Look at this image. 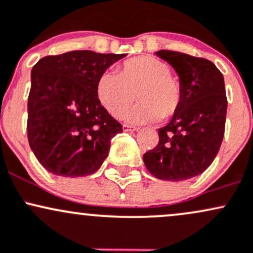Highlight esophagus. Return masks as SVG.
<instances>
[{"instance_id":"34e87169","label":"esophagus","mask_w":253,"mask_h":253,"mask_svg":"<svg viewBox=\"0 0 253 253\" xmlns=\"http://www.w3.org/2000/svg\"><path fill=\"white\" fill-rule=\"evenodd\" d=\"M123 130L124 131H137V127H135V126H127V124H124L123 126Z\"/></svg>"}]
</instances>
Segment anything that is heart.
<instances>
[{
    "label": "heart",
    "mask_w": 253,
    "mask_h": 253,
    "mask_svg": "<svg viewBox=\"0 0 253 253\" xmlns=\"http://www.w3.org/2000/svg\"><path fill=\"white\" fill-rule=\"evenodd\" d=\"M96 94L105 109L115 118H122L134 103L127 119L144 123L171 118L183 103V86L171 74L166 62L152 56L126 59L117 69V75L105 72L96 84Z\"/></svg>",
    "instance_id": "heart-1"
}]
</instances>
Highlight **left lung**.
<instances>
[{"label": "left lung", "instance_id": "left-lung-1", "mask_svg": "<svg viewBox=\"0 0 253 253\" xmlns=\"http://www.w3.org/2000/svg\"><path fill=\"white\" fill-rule=\"evenodd\" d=\"M177 72L183 103L169 123L158 129L157 147L143 154L150 174L163 180H185L206 171L225 135L227 96L220 70L206 58L183 52H155Z\"/></svg>", "mask_w": 253, "mask_h": 253}]
</instances>
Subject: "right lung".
I'll use <instances>...</instances> for the list:
<instances>
[{
  "instance_id": "add662e5",
  "label": "right lung",
  "mask_w": 253,
  "mask_h": 253,
  "mask_svg": "<svg viewBox=\"0 0 253 253\" xmlns=\"http://www.w3.org/2000/svg\"><path fill=\"white\" fill-rule=\"evenodd\" d=\"M126 53L78 50L39 59L31 73L27 137L45 169L86 177L100 169L123 126L96 94L99 78Z\"/></svg>"
}]
</instances>
